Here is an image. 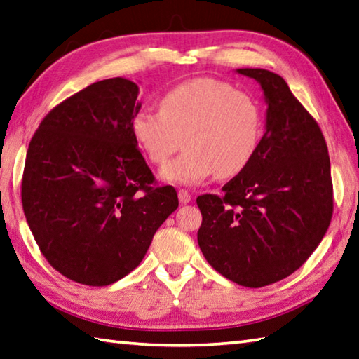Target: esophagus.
<instances>
[{
  "instance_id": "obj_1",
  "label": "esophagus",
  "mask_w": 359,
  "mask_h": 359,
  "mask_svg": "<svg viewBox=\"0 0 359 359\" xmlns=\"http://www.w3.org/2000/svg\"><path fill=\"white\" fill-rule=\"evenodd\" d=\"M178 198H180V203H182V205H186V203H189L192 200L191 194H189L186 189H180L178 191Z\"/></svg>"
}]
</instances>
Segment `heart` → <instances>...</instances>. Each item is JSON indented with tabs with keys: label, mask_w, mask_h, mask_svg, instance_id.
<instances>
[{
	"label": "heart",
	"mask_w": 359,
	"mask_h": 359,
	"mask_svg": "<svg viewBox=\"0 0 359 359\" xmlns=\"http://www.w3.org/2000/svg\"><path fill=\"white\" fill-rule=\"evenodd\" d=\"M264 117L250 93L214 78L172 87L159 98V112L139 111L131 134L148 161L162 165L181 147L186 151L161 168L172 184L192 186L217 175H241L259 150Z\"/></svg>",
	"instance_id": "heart-1"
}]
</instances>
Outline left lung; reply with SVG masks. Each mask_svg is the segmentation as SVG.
Returning a JSON list of instances; mask_svg holds the SVG:
<instances>
[{"mask_svg":"<svg viewBox=\"0 0 359 359\" xmlns=\"http://www.w3.org/2000/svg\"><path fill=\"white\" fill-rule=\"evenodd\" d=\"M258 81L266 131L250 165L222 187L200 195L203 256L225 278L262 287L286 278L319 245L333 215L330 156L317 121L280 74L238 69Z\"/></svg>","mask_w":359,"mask_h":359,"instance_id":"8db88e82","label":"left lung"}]
</instances>
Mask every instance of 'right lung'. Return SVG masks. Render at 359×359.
<instances>
[{
	"label": "right lung",
	"mask_w": 359,
	"mask_h": 359,
	"mask_svg": "<svg viewBox=\"0 0 359 359\" xmlns=\"http://www.w3.org/2000/svg\"><path fill=\"white\" fill-rule=\"evenodd\" d=\"M139 86L111 78L57 104L31 139L22 181L26 222L40 252L72 281L107 286L144 259L178 208L131 134Z\"/></svg>",
	"instance_id": "right-lung-1"
}]
</instances>
